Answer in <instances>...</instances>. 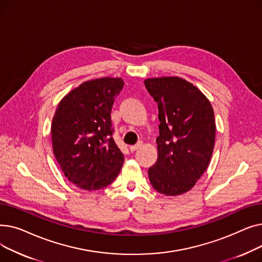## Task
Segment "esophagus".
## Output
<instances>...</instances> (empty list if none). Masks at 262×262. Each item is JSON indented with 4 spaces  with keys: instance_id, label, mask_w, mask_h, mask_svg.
<instances>
[{
    "instance_id": "esophagus-1",
    "label": "esophagus",
    "mask_w": 262,
    "mask_h": 262,
    "mask_svg": "<svg viewBox=\"0 0 262 262\" xmlns=\"http://www.w3.org/2000/svg\"><path fill=\"white\" fill-rule=\"evenodd\" d=\"M142 145H143V143H142V142H138V143L135 144V145H130V146H129V149L132 150V152H134V150L140 148Z\"/></svg>"
}]
</instances>
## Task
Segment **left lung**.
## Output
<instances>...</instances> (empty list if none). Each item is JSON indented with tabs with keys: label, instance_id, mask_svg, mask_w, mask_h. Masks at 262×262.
I'll list each match as a JSON object with an SVG mask.
<instances>
[{
	"label": "left lung",
	"instance_id": "obj_1",
	"mask_svg": "<svg viewBox=\"0 0 262 262\" xmlns=\"http://www.w3.org/2000/svg\"><path fill=\"white\" fill-rule=\"evenodd\" d=\"M145 88L158 103V158L148 178L159 193L175 196L194 187L207 169L215 139L209 100L177 76L147 78Z\"/></svg>",
	"mask_w": 262,
	"mask_h": 262
}]
</instances>
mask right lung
Segmentation results:
<instances>
[{"label": "right lung", "instance_id": "add662e5", "mask_svg": "<svg viewBox=\"0 0 262 262\" xmlns=\"http://www.w3.org/2000/svg\"><path fill=\"white\" fill-rule=\"evenodd\" d=\"M123 85L121 77L87 80L64 95L55 112L53 152L64 176L80 189L107 187L123 166L110 117Z\"/></svg>", "mask_w": 262, "mask_h": 262}]
</instances>
